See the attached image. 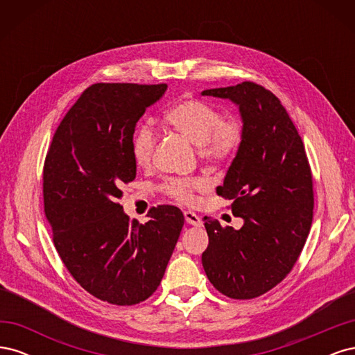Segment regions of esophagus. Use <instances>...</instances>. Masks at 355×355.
I'll list each match as a JSON object with an SVG mask.
<instances>
[{
  "mask_svg": "<svg viewBox=\"0 0 355 355\" xmlns=\"http://www.w3.org/2000/svg\"><path fill=\"white\" fill-rule=\"evenodd\" d=\"M184 214H185V220H187V223H189V225H194V227H201V225H202V222H201L200 216H198V214H196L194 211H185Z\"/></svg>",
  "mask_w": 355,
  "mask_h": 355,
  "instance_id": "34e87169",
  "label": "esophagus"
}]
</instances>
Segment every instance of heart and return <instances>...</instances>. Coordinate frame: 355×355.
Segmentation results:
<instances>
[{
  "mask_svg": "<svg viewBox=\"0 0 355 355\" xmlns=\"http://www.w3.org/2000/svg\"><path fill=\"white\" fill-rule=\"evenodd\" d=\"M164 120L180 135L200 148V154L209 161L231 158L243 144L244 128L237 120H223V115L214 106L202 101H184L168 108ZM157 146V132L153 124L137 127L132 139V154L137 166L151 163ZM204 188L198 179L170 178L164 182L166 194L180 202H192L196 191Z\"/></svg>",
  "mask_w": 355,
  "mask_h": 355,
  "instance_id": "obj_1",
  "label": "heart"
}]
</instances>
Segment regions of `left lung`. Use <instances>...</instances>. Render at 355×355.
Instances as JSON below:
<instances>
[{"mask_svg": "<svg viewBox=\"0 0 355 355\" xmlns=\"http://www.w3.org/2000/svg\"><path fill=\"white\" fill-rule=\"evenodd\" d=\"M201 96L239 106L244 139L218 194L232 200L243 227L204 218L209 245L202 268L214 288L253 299L284 280L302 252L313 223V176L293 121L275 94L250 81Z\"/></svg>", "mask_w": 355, "mask_h": 355, "instance_id": "1", "label": "left lung"}]
</instances>
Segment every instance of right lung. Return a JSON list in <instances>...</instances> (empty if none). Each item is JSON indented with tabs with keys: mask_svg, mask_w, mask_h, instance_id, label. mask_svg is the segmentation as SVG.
Here are the masks:
<instances>
[{
	"mask_svg": "<svg viewBox=\"0 0 355 355\" xmlns=\"http://www.w3.org/2000/svg\"><path fill=\"white\" fill-rule=\"evenodd\" d=\"M167 84H93L53 136L42 173L44 211L67 270L90 295L135 305L159 286L184 227L175 206L153 207L144 225L116 202L136 178L132 139Z\"/></svg>",
	"mask_w": 355,
	"mask_h": 355,
	"instance_id": "1",
	"label": "right lung"
}]
</instances>
